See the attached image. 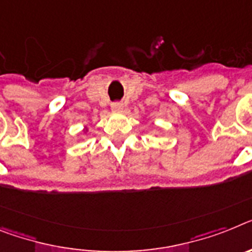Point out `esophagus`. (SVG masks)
Masks as SVG:
<instances>
[{
  "mask_svg": "<svg viewBox=\"0 0 252 252\" xmlns=\"http://www.w3.org/2000/svg\"><path fill=\"white\" fill-rule=\"evenodd\" d=\"M111 109H113V111H123V109H124V103L114 102L113 105H111Z\"/></svg>",
  "mask_w": 252,
  "mask_h": 252,
  "instance_id": "1",
  "label": "esophagus"
}]
</instances>
